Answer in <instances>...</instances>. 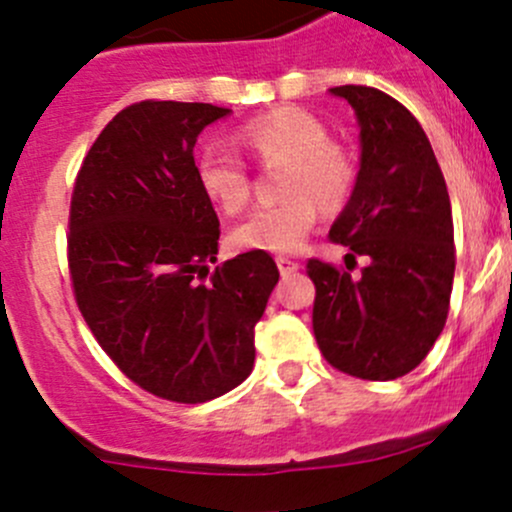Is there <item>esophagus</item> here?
Segmentation results:
<instances>
[{
	"label": "esophagus",
	"mask_w": 512,
	"mask_h": 512,
	"mask_svg": "<svg viewBox=\"0 0 512 512\" xmlns=\"http://www.w3.org/2000/svg\"><path fill=\"white\" fill-rule=\"evenodd\" d=\"M277 267H280V275L282 277H289L294 275V272L299 270V265L294 260H289V257H277Z\"/></svg>",
	"instance_id": "1"
}]
</instances>
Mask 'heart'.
Listing matches in <instances>:
<instances>
[{
	"label": "heart",
	"mask_w": 512,
	"mask_h": 512,
	"mask_svg": "<svg viewBox=\"0 0 512 512\" xmlns=\"http://www.w3.org/2000/svg\"><path fill=\"white\" fill-rule=\"evenodd\" d=\"M237 143L260 165H282L280 193L285 200L260 208L230 232L240 252L287 255L302 247L324 210L342 208L354 193L356 163L347 146L329 138L327 126L304 108L285 106L247 121ZM198 183L210 203L235 215L250 203L247 163L230 148L213 143L198 158Z\"/></svg>",
	"instance_id": "obj_1"
}]
</instances>
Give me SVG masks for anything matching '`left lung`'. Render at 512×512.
<instances>
[{
  "mask_svg": "<svg viewBox=\"0 0 512 512\" xmlns=\"http://www.w3.org/2000/svg\"><path fill=\"white\" fill-rule=\"evenodd\" d=\"M361 126V168L349 205L329 230L352 257H369L354 280L344 267L307 262L312 329L334 369L366 381L414 371L451 307L456 245L446 180L421 123L371 86H334Z\"/></svg>",
  "mask_w": 512,
  "mask_h": 512,
  "instance_id": "8db88e82",
  "label": "left lung"
}]
</instances>
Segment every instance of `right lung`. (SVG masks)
Masks as SVG:
<instances>
[{
	"instance_id": "obj_1",
	"label": "right lung",
	"mask_w": 512,
	"mask_h": 512,
	"mask_svg": "<svg viewBox=\"0 0 512 512\" xmlns=\"http://www.w3.org/2000/svg\"><path fill=\"white\" fill-rule=\"evenodd\" d=\"M213 103H131L108 121L74 180L71 287L98 347L136 386L205 404L250 376L255 324L280 280L267 252L218 260L220 220L193 148Z\"/></svg>"
}]
</instances>
